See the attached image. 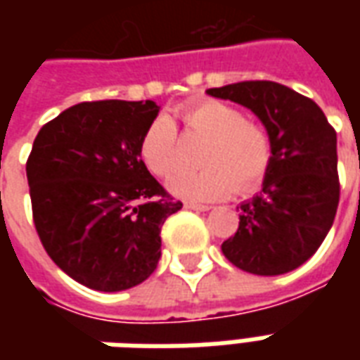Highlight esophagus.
Here are the masks:
<instances>
[{"instance_id": "esophagus-1", "label": "esophagus", "mask_w": 360, "mask_h": 360, "mask_svg": "<svg viewBox=\"0 0 360 360\" xmlns=\"http://www.w3.org/2000/svg\"><path fill=\"white\" fill-rule=\"evenodd\" d=\"M185 208H187V210H195V212L210 210V206H206V204H196V202H185Z\"/></svg>"}]
</instances>
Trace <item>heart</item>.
<instances>
[{
    "label": "heart",
    "instance_id": "b5f03b06",
    "mask_svg": "<svg viewBox=\"0 0 360 360\" xmlns=\"http://www.w3.org/2000/svg\"><path fill=\"white\" fill-rule=\"evenodd\" d=\"M187 134L206 136L200 164L202 169L175 173L167 188L191 202H210L237 191H250L264 179L271 162L268 129L243 111L219 100H198L181 110ZM141 158L148 172L167 177L177 165V127L167 115H158L142 134Z\"/></svg>",
    "mask_w": 360,
    "mask_h": 360
}]
</instances>
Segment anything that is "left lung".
<instances>
[{
  "instance_id": "obj_1",
  "label": "left lung",
  "mask_w": 360,
  "mask_h": 360,
  "mask_svg": "<svg viewBox=\"0 0 360 360\" xmlns=\"http://www.w3.org/2000/svg\"><path fill=\"white\" fill-rule=\"evenodd\" d=\"M206 94L249 108L271 139L262 191L237 206L239 227L221 245L237 268L279 276L304 264L338 212V136L324 111L279 82L245 81Z\"/></svg>"
}]
</instances>
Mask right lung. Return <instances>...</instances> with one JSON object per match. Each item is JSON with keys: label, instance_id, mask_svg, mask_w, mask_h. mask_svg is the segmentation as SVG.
I'll return each mask as SVG.
<instances>
[{"label": "right lung", "instance_id": "obj_1", "mask_svg": "<svg viewBox=\"0 0 360 360\" xmlns=\"http://www.w3.org/2000/svg\"><path fill=\"white\" fill-rule=\"evenodd\" d=\"M160 105L77 103L36 134L27 162L32 218L44 249L69 278L125 291L156 270L162 226L183 208L141 158Z\"/></svg>", "mask_w": 360, "mask_h": 360}]
</instances>
